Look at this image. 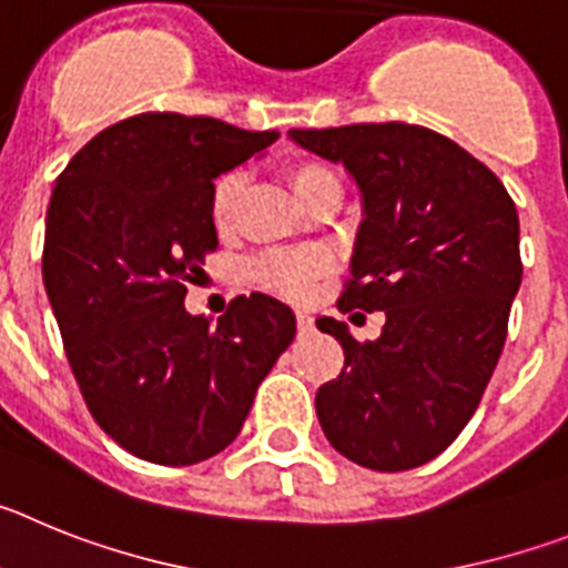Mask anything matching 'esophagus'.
I'll use <instances>...</instances> for the list:
<instances>
[{
	"mask_svg": "<svg viewBox=\"0 0 568 568\" xmlns=\"http://www.w3.org/2000/svg\"><path fill=\"white\" fill-rule=\"evenodd\" d=\"M295 324H298V335H307L313 333V318H310V313H295Z\"/></svg>",
	"mask_w": 568,
	"mask_h": 568,
	"instance_id": "34e87169",
	"label": "esophagus"
}]
</instances>
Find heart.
<instances>
[{"instance_id": "1", "label": "heart", "mask_w": 568, "mask_h": 568, "mask_svg": "<svg viewBox=\"0 0 568 568\" xmlns=\"http://www.w3.org/2000/svg\"><path fill=\"white\" fill-rule=\"evenodd\" d=\"M287 182L304 207L315 202L318 195L329 193V190H341L338 175L333 173V168H327L324 162H315V159H301V162L290 164ZM241 190H244V175L239 170L222 173L210 187V224L219 233H227L233 227ZM327 273L329 258L318 250H273V253H264L253 264V278L258 281L261 287L293 301L307 298L313 293L315 281Z\"/></svg>"}]
</instances>
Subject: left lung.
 I'll use <instances>...</instances> for the list:
<instances>
[{"instance_id": "1", "label": "left lung", "mask_w": 568, "mask_h": 568, "mask_svg": "<svg viewBox=\"0 0 568 568\" xmlns=\"http://www.w3.org/2000/svg\"><path fill=\"white\" fill-rule=\"evenodd\" d=\"M310 153L344 164L361 190L341 313L386 315L375 341L318 318L344 346V369L315 413L344 458L375 471L433 460L475 415L518 295L520 224L500 179L453 139L418 124L290 130Z\"/></svg>"}]
</instances>
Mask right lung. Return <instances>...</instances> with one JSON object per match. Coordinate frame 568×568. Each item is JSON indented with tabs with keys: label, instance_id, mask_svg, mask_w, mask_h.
<instances>
[{
	"label": "right lung",
	"instance_id": "add662e5",
	"mask_svg": "<svg viewBox=\"0 0 568 568\" xmlns=\"http://www.w3.org/2000/svg\"><path fill=\"white\" fill-rule=\"evenodd\" d=\"M275 139L210 115H130L57 179L44 290L90 415L135 458L187 466L222 453L293 344V310L264 293L230 301L219 324L184 310L187 281L219 247L213 179Z\"/></svg>",
	"mask_w": 568,
	"mask_h": 568
}]
</instances>
